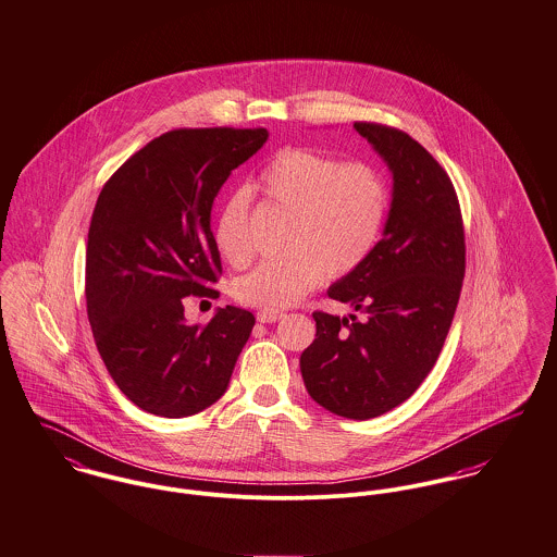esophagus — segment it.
<instances>
[{"instance_id":"1","label":"esophagus","mask_w":557,"mask_h":557,"mask_svg":"<svg viewBox=\"0 0 557 557\" xmlns=\"http://www.w3.org/2000/svg\"><path fill=\"white\" fill-rule=\"evenodd\" d=\"M284 318V313L282 311H277V309H260L258 313H256V320L258 322H275V320H282Z\"/></svg>"}]
</instances>
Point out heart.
<instances>
[{
	"instance_id": "b5f03b06",
	"label": "heart",
	"mask_w": 557,
	"mask_h": 557,
	"mask_svg": "<svg viewBox=\"0 0 557 557\" xmlns=\"http://www.w3.org/2000/svg\"><path fill=\"white\" fill-rule=\"evenodd\" d=\"M258 189L269 202L288 209L284 256L262 260L233 284L246 306L284 309L301 301L329 275L359 269L384 228L388 191L368 164L308 147L280 149L260 171ZM213 242L220 256L244 267L251 256L249 198L233 191L218 211Z\"/></svg>"
}]
</instances>
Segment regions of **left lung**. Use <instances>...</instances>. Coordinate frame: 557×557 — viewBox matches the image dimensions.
Returning a JSON list of instances; mask_svg holds the SVG:
<instances>
[{
    "label": "left lung",
    "instance_id": "left-lung-1",
    "mask_svg": "<svg viewBox=\"0 0 557 557\" xmlns=\"http://www.w3.org/2000/svg\"><path fill=\"white\" fill-rule=\"evenodd\" d=\"M355 129L386 162L393 200L368 260L329 288L363 318L313 311L301 375L315 404L366 421L404 404L435 366L461 293L466 237L455 187L423 145L388 125Z\"/></svg>",
    "mask_w": 557,
    "mask_h": 557
}]
</instances>
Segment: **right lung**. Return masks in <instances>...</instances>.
I'll use <instances>...</instances> for the list:
<instances>
[{
    "instance_id": "add662e5",
    "label": "right lung",
    "mask_w": 557,
    "mask_h": 557,
    "mask_svg": "<svg viewBox=\"0 0 557 557\" xmlns=\"http://www.w3.org/2000/svg\"><path fill=\"white\" fill-rule=\"evenodd\" d=\"M269 138L264 127L171 129L104 184L87 235L85 297L98 352L140 410L182 419L215 404L256 322L220 308L187 324L184 297H218L211 207L228 175Z\"/></svg>"
}]
</instances>
